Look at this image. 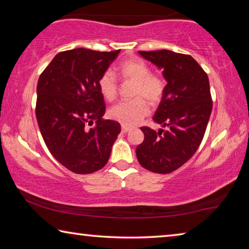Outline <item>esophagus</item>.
I'll return each instance as SVG.
<instances>
[{"label": "esophagus", "instance_id": "obj_1", "mask_svg": "<svg viewBox=\"0 0 249 249\" xmlns=\"http://www.w3.org/2000/svg\"><path fill=\"white\" fill-rule=\"evenodd\" d=\"M129 127H127V126H122V133H127L129 132Z\"/></svg>", "mask_w": 249, "mask_h": 249}]
</instances>
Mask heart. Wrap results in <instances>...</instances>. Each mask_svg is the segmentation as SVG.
<instances>
[{"label": "heart", "mask_w": 249, "mask_h": 249, "mask_svg": "<svg viewBox=\"0 0 249 249\" xmlns=\"http://www.w3.org/2000/svg\"><path fill=\"white\" fill-rule=\"evenodd\" d=\"M119 73L124 80L133 81L132 101H124L109 108L108 115L124 126H135L148 115L149 108L147 102L151 105L158 104L165 93V82L158 75L151 74L150 68L140 59H129L119 67ZM99 90L103 98L113 101L117 95L119 84L114 72L107 70L98 80Z\"/></svg>", "instance_id": "b5f03b06"}]
</instances>
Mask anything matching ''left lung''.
Masks as SVG:
<instances>
[{"instance_id": "obj_1", "label": "left lung", "mask_w": 249, "mask_h": 249, "mask_svg": "<svg viewBox=\"0 0 249 249\" xmlns=\"http://www.w3.org/2000/svg\"><path fill=\"white\" fill-rule=\"evenodd\" d=\"M138 53L162 70L167 84L153 120L168 128L142 127L145 137L136 156L145 169L169 174L187 162L203 140L212 112L209 78L189 54L170 50Z\"/></svg>"}]
</instances>
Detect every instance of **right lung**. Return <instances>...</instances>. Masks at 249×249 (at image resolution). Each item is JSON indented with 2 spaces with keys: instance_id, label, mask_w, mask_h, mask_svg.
I'll return each instance as SVG.
<instances>
[{
  "instance_id": "1",
  "label": "right lung",
  "mask_w": 249,
  "mask_h": 249,
  "mask_svg": "<svg viewBox=\"0 0 249 249\" xmlns=\"http://www.w3.org/2000/svg\"><path fill=\"white\" fill-rule=\"evenodd\" d=\"M119 53L86 48L59 53L38 79L36 119L41 136L54 159L75 174L102 169L121 133L120 123L102 119L105 104L98 87ZM93 121L96 127L88 130Z\"/></svg>"
}]
</instances>
